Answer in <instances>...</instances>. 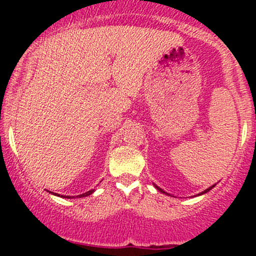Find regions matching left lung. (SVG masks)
Returning a JSON list of instances; mask_svg holds the SVG:
<instances>
[{"label": "left lung", "instance_id": "1", "mask_svg": "<svg viewBox=\"0 0 256 256\" xmlns=\"http://www.w3.org/2000/svg\"><path fill=\"white\" fill-rule=\"evenodd\" d=\"M154 185H155V184H154ZM216 186V185H212V186H210L208 188H206V190L205 191H202V192H200V194H199L198 196H200V194H206V192H208L210 190H211V188H214ZM155 188H157V190H158L160 192H163V194H166V192H164L163 190H162V188H158V186H157V185H155Z\"/></svg>", "mask_w": 256, "mask_h": 256}]
</instances>
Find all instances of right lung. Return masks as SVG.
I'll return each instance as SVG.
<instances>
[{
	"label": "right lung",
	"instance_id": "1",
	"mask_svg": "<svg viewBox=\"0 0 256 256\" xmlns=\"http://www.w3.org/2000/svg\"><path fill=\"white\" fill-rule=\"evenodd\" d=\"M50 192V191H48ZM94 192V190H90V191H87V192H85V194H79V196H76V198H82V197H87V196H90V194H92ZM50 194H52V192H50ZM56 194V196H59V197H62V198H72L71 196H60V194Z\"/></svg>",
	"mask_w": 256,
	"mask_h": 256
}]
</instances>
